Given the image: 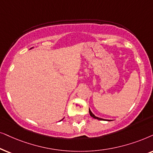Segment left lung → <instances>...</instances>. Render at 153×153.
<instances>
[{
    "label": "left lung",
    "mask_w": 153,
    "mask_h": 153,
    "mask_svg": "<svg viewBox=\"0 0 153 153\" xmlns=\"http://www.w3.org/2000/svg\"><path fill=\"white\" fill-rule=\"evenodd\" d=\"M89 115H91V117H92L93 118H94V119H97V120H104V119H102V118H100V117H96V116L94 115V114L91 113V111H90V109L89 108ZM108 121H110L109 120H108Z\"/></svg>",
    "instance_id": "obj_1"
}]
</instances>
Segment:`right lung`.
Instances as JSON below:
<instances>
[{"instance_id": "right-lung-1", "label": "right lung", "mask_w": 153, "mask_h": 153, "mask_svg": "<svg viewBox=\"0 0 153 153\" xmlns=\"http://www.w3.org/2000/svg\"><path fill=\"white\" fill-rule=\"evenodd\" d=\"M30 49H31V48H30ZM62 120H61V121H62Z\"/></svg>"}]
</instances>
